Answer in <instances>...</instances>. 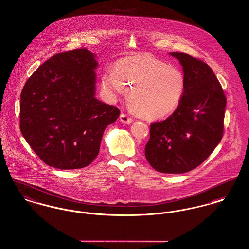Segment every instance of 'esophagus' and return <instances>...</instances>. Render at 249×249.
I'll return each instance as SVG.
<instances>
[{
    "instance_id": "1",
    "label": "esophagus",
    "mask_w": 249,
    "mask_h": 249,
    "mask_svg": "<svg viewBox=\"0 0 249 249\" xmlns=\"http://www.w3.org/2000/svg\"><path fill=\"white\" fill-rule=\"evenodd\" d=\"M119 120L122 122V123H125V124H130L132 122V118L127 116L126 114L124 113H121L120 114V117H119Z\"/></svg>"
}]
</instances>
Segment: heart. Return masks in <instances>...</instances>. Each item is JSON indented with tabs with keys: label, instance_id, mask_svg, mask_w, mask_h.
Masks as SVG:
<instances>
[{
	"label": "heart",
	"instance_id": "b5f03b06",
	"mask_svg": "<svg viewBox=\"0 0 249 249\" xmlns=\"http://www.w3.org/2000/svg\"><path fill=\"white\" fill-rule=\"evenodd\" d=\"M103 90L114 100L129 90L128 100L133 111L150 120L171 116L178 109L186 88L183 72L148 54L122 59L112 74L102 77Z\"/></svg>",
	"mask_w": 249,
	"mask_h": 249
}]
</instances>
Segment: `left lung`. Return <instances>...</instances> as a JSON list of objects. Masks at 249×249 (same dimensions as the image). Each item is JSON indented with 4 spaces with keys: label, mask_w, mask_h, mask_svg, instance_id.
Returning <instances> with one entry per match:
<instances>
[{
    "label": "left lung",
    "mask_w": 249,
    "mask_h": 249,
    "mask_svg": "<svg viewBox=\"0 0 249 249\" xmlns=\"http://www.w3.org/2000/svg\"><path fill=\"white\" fill-rule=\"evenodd\" d=\"M186 79L178 109L165 120L150 124L145 156L157 171L181 174L193 170L219 144L227 100L215 74L201 60L172 52Z\"/></svg>",
    "instance_id": "obj_1"
}]
</instances>
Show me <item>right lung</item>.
Instances as JSON below:
<instances>
[{
	"mask_svg": "<svg viewBox=\"0 0 249 249\" xmlns=\"http://www.w3.org/2000/svg\"><path fill=\"white\" fill-rule=\"evenodd\" d=\"M87 49L47 60L20 95V131L36 154L58 169L88 166L98 156L105 128L119 117L117 107L96 98L99 67Z\"/></svg>",
	"mask_w": 249,
	"mask_h": 249,
	"instance_id": "right-lung-1",
	"label": "right lung"
}]
</instances>
